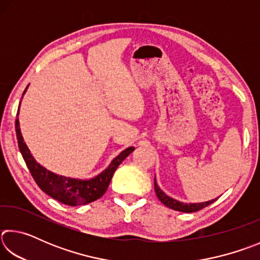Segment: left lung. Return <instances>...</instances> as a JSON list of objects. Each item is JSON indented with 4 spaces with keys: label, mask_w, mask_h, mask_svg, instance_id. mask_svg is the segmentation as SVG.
<instances>
[{
    "label": "left lung",
    "mask_w": 260,
    "mask_h": 260,
    "mask_svg": "<svg viewBox=\"0 0 260 260\" xmlns=\"http://www.w3.org/2000/svg\"><path fill=\"white\" fill-rule=\"evenodd\" d=\"M155 191H156V195L158 199H159L161 203L165 206H167V208L175 210V211H180V212H186V213L196 212V211H200L203 208H205V206L212 204L214 201H217V199H215L212 201L203 202V203H182V202H179L177 200L172 199V197L167 196L166 193L159 188V186L157 184L156 177H155Z\"/></svg>",
    "instance_id": "obj_1"
}]
</instances>
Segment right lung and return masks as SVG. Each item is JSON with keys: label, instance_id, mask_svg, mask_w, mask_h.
Instances as JSON below:
<instances>
[{"label": "right lung", "instance_id": "add662e5", "mask_svg": "<svg viewBox=\"0 0 260 260\" xmlns=\"http://www.w3.org/2000/svg\"><path fill=\"white\" fill-rule=\"evenodd\" d=\"M27 88L28 86L26 87L23 95L26 93ZM18 114L19 108L18 112H17V119L15 124L17 140H18V147L33 179L35 180L38 186L40 187L41 190L45 191L47 195H49L54 200L60 202V203L70 206L85 205L99 200L100 197H102L104 192L107 191L110 181H111L112 175L116 172L117 167L135 149L134 147L125 149L124 151H121L119 155L110 162V165L103 172H101L99 175H96V177L91 179L83 180L64 177V175L56 174L51 172V171L47 170L46 167H43L34 159L29 149L26 146L23 135H21Z\"/></svg>", "mask_w": 260, "mask_h": 260}]
</instances>
